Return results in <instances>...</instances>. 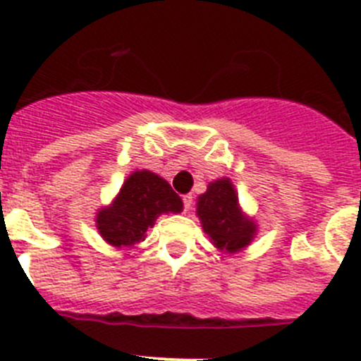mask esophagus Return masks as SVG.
Wrapping results in <instances>:
<instances>
[{"label":"esophagus","mask_w":361,"mask_h":361,"mask_svg":"<svg viewBox=\"0 0 361 361\" xmlns=\"http://www.w3.org/2000/svg\"><path fill=\"white\" fill-rule=\"evenodd\" d=\"M183 202H184V209H186V212H190L191 204H193V197H191V195H184L183 197Z\"/></svg>","instance_id":"1"}]
</instances>
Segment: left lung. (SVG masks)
Returning <instances> with one entry per match:
<instances>
[{
	"label": "left lung",
	"instance_id": "left-lung-1",
	"mask_svg": "<svg viewBox=\"0 0 361 361\" xmlns=\"http://www.w3.org/2000/svg\"><path fill=\"white\" fill-rule=\"evenodd\" d=\"M197 216L209 242L228 257L244 251L257 237V222L240 208L235 184L228 177L212 180L199 195Z\"/></svg>",
	"mask_w": 361,
	"mask_h": 361
}]
</instances>
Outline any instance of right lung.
Returning a JSON list of instances; mask_svg holds the SVG:
<instances>
[{
  "instance_id": "obj_1",
  "label": "right lung",
  "mask_w": 361,
  "mask_h": 361,
  "mask_svg": "<svg viewBox=\"0 0 361 361\" xmlns=\"http://www.w3.org/2000/svg\"><path fill=\"white\" fill-rule=\"evenodd\" d=\"M183 212V199L168 180L149 170H135L126 177L119 193L95 213V228L106 244L117 250L145 240L161 215Z\"/></svg>"
}]
</instances>
